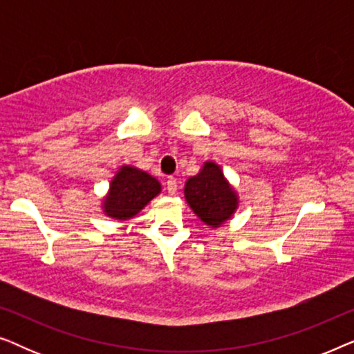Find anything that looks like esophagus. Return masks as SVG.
<instances>
[{"label":"esophagus","mask_w":354,"mask_h":354,"mask_svg":"<svg viewBox=\"0 0 354 354\" xmlns=\"http://www.w3.org/2000/svg\"><path fill=\"white\" fill-rule=\"evenodd\" d=\"M166 190H167L169 195H174V193L177 192V178L176 177H167Z\"/></svg>","instance_id":"1"}]
</instances>
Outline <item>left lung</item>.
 <instances>
[{
    "label": "left lung",
    "instance_id": "8db88e82",
    "mask_svg": "<svg viewBox=\"0 0 354 354\" xmlns=\"http://www.w3.org/2000/svg\"><path fill=\"white\" fill-rule=\"evenodd\" d=\"M185 200L193 212L205 224L212 227H219L230 219L239 205L235 190L214 162H206L200 174L188 178L185 183Z\"/></svg>",
    "mask_w": 354,
    "mask_h": 354
}]
</instances>
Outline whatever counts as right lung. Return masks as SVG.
Here are the masks:
<instances>
[{
  "label": "right lung",
  "mask_w": 354,
  "mask_h": 354,
  "mask_svg": "<svg viewBox=\"0 0 354 354\" xmlns=\"http://www.w3.org/2000/svg\"><path fill=\"white\" fill-rule=\"evenodd\" d=\"M161 193V185L149 174L132 166L120 167L111 182L108 196L104 198L106 216L125 221L138 214L154 196Z\"/></svg>",
  "instance_id": "right-lung-1"
}]
</instances>
